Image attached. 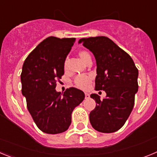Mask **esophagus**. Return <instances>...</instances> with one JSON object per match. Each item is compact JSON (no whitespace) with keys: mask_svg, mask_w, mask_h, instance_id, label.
I'll return each instance as SVG.
<instances>
[{"mask_svg":"<svg viewBox=\"0 0 157 157\" xmlns=\"http://www.w3.org/2000/svg\"><path fill=\"white\" fill-rule=\"evenodd\" d=\"M85 98H86V99H89V98H90V94H87V93H86V94H85Z\"/></svg>","mask_w":157,"mask_h":157,"instance_id":"34e87169","label":"esophagus"}]
</instances>
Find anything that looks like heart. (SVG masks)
<instances>
[{"mask_svg": "<svg viewBox=\"0 0 157 157\" xmlns=\"http://www.w3.org/2000/svg\"><path fill=\"white\" fill-rule=\"evenodd\" d=\"M79 56L82 60L86 62L87 58L90 56V53L86 51H81L79 52ZM67 61H65V65H66ZM93 78L91 75H78L75 78L74 83L76 87L81 89V90H87L90 87L91 82H92Z\"/></svg>", "mask_w": 157, "mask_h": 157, "instance_id": "1", "label": "heart"}]
</instances>
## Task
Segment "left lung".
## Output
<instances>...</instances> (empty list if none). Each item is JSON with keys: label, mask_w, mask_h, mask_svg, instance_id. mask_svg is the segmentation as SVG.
<instances>
[{"label": "left lung", "mask_w": 157, "mask_h": 157, "mask_svg": "<svg viewBox=\"0 0 157 157\" xmlns=\"http://www.w3.org/2000/svg\"><path fill=\"white\" fill-rule=\"evenodd\" d=\"M91 51L97 62L96 90H105L103 100L96 94V108L90 113L92 127L101 133H112L126 123L138 92V70L132 58L105 36L82 38L78 41Z\"/></svg>", "instance_id": "8db88e82"}]
</instances>
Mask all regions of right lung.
I'll list each match as a JSON object with an SVG mask.
<instances>
[{"instance_id":"obj_1","label":"right lung","mask_w":157,"mask_h":157,"mask_svg":"<svg viewBox=\"0 0 157 157\" xmlns=\"http://www.w3.org/2000/svg\"><path fill=\"white\" fill-rule=\"evenodd\" d=\"M75 38L48 37L28 55L21 73L22 94L37 127L46 134L66 131L72 111L85 98L75 87L56 92V82L64 74V61Z\"/></svg>"}]
</instances>
